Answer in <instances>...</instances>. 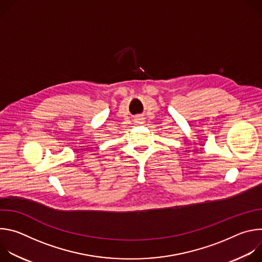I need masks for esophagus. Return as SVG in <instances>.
<instances>
[{
	"label": "esophagus",
	"mask_w": 262,
	"mask_h": 262,
	"mask_svg": "<svg viewBox=\"0 0 262 262\" xmlns=\"http://www.w3.org/2000/svg\"><path fill=\"white\" fill-rule=\"evenodd\" d=\"M136 120H137V121L140 123V121H142V120H143V118H142L141 116H138V117L136 118Z\"/></svg>",
	"instance_id": "34e87169"
}]
</instances>
